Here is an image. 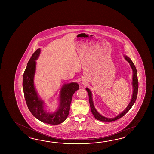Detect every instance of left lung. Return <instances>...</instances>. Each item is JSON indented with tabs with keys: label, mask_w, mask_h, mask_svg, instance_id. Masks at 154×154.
<instances>
[{
	"label": "left lung",
	"mask_w": 154,
	"mask_h": 154,
	"mask_svg": "<svg viewBox=\"0 0 154 154\" xmlns=\"http://www.w3.org/2000/svg\"><path fill=\"white\" fill-rule=\"evenodd\" d=\"M125 58L127 60V61H128V62L130 63L131 68L133 69V97L132 99L131 100V102L129 103V105H128V107L126 108L124 111L121 113V114L118 115V116H117L116 117L113 118H108L105 117L103 116H102V115H100L97 111L96 110L95 107L94 106V103L92 102V94L91 92L90 91V90L88 88H86V90L88 92V98H89V103L90 105V108H91V111L92 114L94 115V116L95 117V118L98 121L103 122H112L115 121L117 120L118 119L122 117L123 116H125L127 112H128L131 108L132 107V106L134 105L135 102L136 101V99L137 97V91H138V80H137V70L135 68V66H134V63L131 61L128 57L125 56Z\"/></svg>",
	"instance_id": "8db88e82"
}]
</instances>
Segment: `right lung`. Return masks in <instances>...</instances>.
Wrapping results in <instances>:
<instances>
[{
  "label": "right lung",
  "mask_w": 154,
  "mask_h": 154,
  "mask_svg": "<svg viewBox=\"0 0 154 154\" xmlns=\"http://www.w3.org/2000/svg\"><path fill=\"white\" fill-rule=\"evenodd\" d=\"M40 53V49L33 53L27 63L23 80V94L26 104L29 111L40 121L50 125H59L66 120L69 115L70 106L72 95L78 90L79 85L72 82L63 87L60 96V105L58 109L52 114L48 113L44 109L43 102L38 98L36 92L33 77L36 69V60Z\"/></svg>",
  "instance_id": "obj_1"
}]
</instances>
